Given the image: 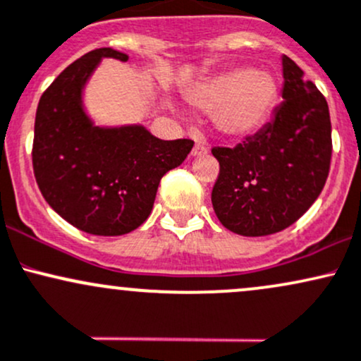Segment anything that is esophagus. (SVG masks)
Here are the masks:
<instances>
[{
	"label": "esophagus",
	"mask_w": 361,
	"mask_h": 361,
	"mask_svg": "<svg viewBox=\"0 0 361 361\" xmlns=\"http://www.w3.org/2000/svg\"><path fill=\"white\" fill-rule=\"evenodd\" d=\"M206 153H208V148H206L202 143H196V145H194L191 155L192 157H202V155H206Z\"/></svg>",
	"instance_id": "obj_1"
}]
</instances>
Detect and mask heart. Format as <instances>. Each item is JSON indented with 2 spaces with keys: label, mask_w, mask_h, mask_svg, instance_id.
Masks as SVG:
<instances>
[{
  "label": "heart",
  "mask_w": 361,
  "mask_h": 361,
  "mask_svg": "<svg viewBox=\"0 0 361 361\" xmlns=\"http://www.w3.org/2000/svg\"><path fill=\"white\" fill-rule=\"evenodd\" d=\"M273 76L250 68L220 73L192 92L191 102L216 112V123L226 135L245 136L262 126L276 102Z\"/></svg>",
  "instance_id": "1"
}]
</instances>
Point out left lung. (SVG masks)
I'll return each mask as SVG.
<instances>
[{
  "label": "left lung",
  "instance_id": "obj_1",
  "mask_svg": "<svg viewBox=\"0 0 361 361\" xmlns=\"http://www.w3.org/2000/svg\"><path fill=\"white\" fill-rule=\"evenodd\" d=\"M283 102L256 135L233 148L214 147L220 173L213 209L230 232L262 237L293 225L321 194L329 176V107L314 83L283 56Z\"/></svg>",
  "mask_w": 361,
  "mask_h": 361
}]
</instances>
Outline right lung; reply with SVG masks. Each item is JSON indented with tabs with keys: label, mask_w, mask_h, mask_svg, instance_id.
<instances>
[{
	"label": "right lung",
	"mask_w": 361,
	"mask_h": 361,
	"mask_svg": "<svg viewBox=\"0 0 361 361\" xmlns=\"http://www.w3.org/2000/svg\"><path fill=\"white\" fill-rule=\"evenodd\" d=\"M102 58L128 54L102 47L71 63L40 97L32 165L47 204L78 230L116 237L149 216L160 179L179 167L192 140H159L140 124L95 126L83 88Z\"/></svg>",
	"instance_id": "obj_1"
}]
</instances>
